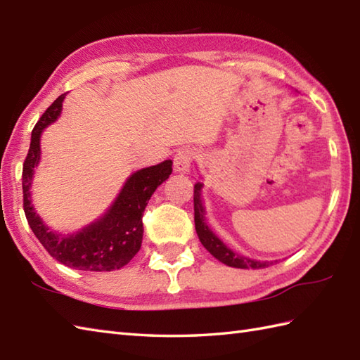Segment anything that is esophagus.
I'll list each match as a JSON object with an SVG mask.
<instances>
[{"label":"esophagus","instance_id":"esophagus-1","mask_svg":"<svg viewBox=\"0 0 360 360\" xmlns=\"http://www.w3.org/2000/svg\"><path fill=\"white\" fill-rule=\"evenodd\" d=\"M196 158V151L190 147H184L178 150V153L174 155L173 159V165H174V170L179 172V173H187L190 170V165Z\"/></svg>","mask_w":360,"mask_h":360}]
</instances>
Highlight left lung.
Masks as SVG:
<instances>
[{
	"label": "left lung",
	"mask_w": 360,
	"mask_h": 360,
	"mask_svg": "<svg viewBox=\"0 0 360 360\" xmlns=\"http://www.w3.org/2000/svg\"><path fill=\"white\" fill-rule=\"evenodd\" d=\"M201 187H202L201 182L195 184L193 205H195V229H196L198 236H200V241L202 246L207 249L217 259H219L221 263L232 267H240V269H262V267L272 264L267 262H257V259H250V258L235 254L233 250L229 249L226 244L210 231L204 219L205 212L201 201Z\"/></svg>",
	"instance_id": "left-lung-1"
}]
</instances>
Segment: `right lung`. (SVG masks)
<instances>
[{
    "mask_svg": "<svg viewBox=\"0 0 360 360\" xmlns=\"http://www.w3.org/2000/svg\"><path fill=\"white\" fill-rule=\"evenodd\" d=\"M66 94L57 97L37 122L30 137V147L22 164V207L26 219L35 236L49 252L52 258L62 264L79 271H114L129 263L142 246V217L153 192L172 174V160L133 173L105 217L80 232L60 236L51 232L35 215L30 204V182L34 168L40 160V136L62 111Z\"/></svg>",
    "mask_w": 360,
    "mask_h": 360,
    "instance_id": "1",
    "label": "right lung"
}]
</instances>
